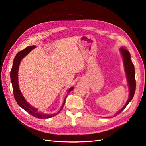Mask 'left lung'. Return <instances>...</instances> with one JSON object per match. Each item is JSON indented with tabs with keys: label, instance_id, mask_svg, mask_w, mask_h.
Instances as JSON below:
<instances>
[{
	"label": "left lung",
	"instance_id": "left-lung-1",
	"mask_svg": "<svg viewBox=\"0 0 146 146\" xmlns=\"http://www.w3.org/2000/svg\"><path fill=\"white\" fill-rule=\"evenodd\" d=\"M120 51L121 52V54L123 58L124 68H125L127 79V81H128V84L129 87V98L128 100H127L126 104L124 106V107L118 112V113H117L118 115H119V113L126 108V106L127 105V104H128L130 102V101L133 99L135 93V91H136V79H135L134 66L133 65L132 61H131L130 53L124 48H121Z\"/></svg>",
	"mask_w": 146,
	"mask_h": 146
}]
</instances>
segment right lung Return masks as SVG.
<instances>
[{
	"label": "right lung",
	"instance_id": "obj_1",
	"mask_svg": "<svg viewBox=\"0 0 146 146\" xmlns=\"http://www.w3.org/2000/svg\"><path fill=\"white\" fill-rule=\"evenodd\" d=\"M35 48V46H28V47H27L25 49H24L23 50L18 52L17 54L15 57V58H14L12 68L11 71H10V79H11V82L12 84L13 92L14 97H15V99L18 105H19L20 107H22L23 110H25V111L29 113V114L35 117V118H40V119L50 118L53 116H54L56 114L44 115L42 113L38 112L37 109L32 107V106L30 104H28L27 102V101L25 100L24 97H23V95L19 89V84H18V70H19V67L21 60H22V59H23L25 56H27L28 53H29L32 49H34ZM72 89H73V87L70 88L68 92H70ZM66 97L65 98L64 102L63 103L61 110H59V111L57 113V114H58V113L61 111V110L62 109L64 105L65 104Z\"/></svg>",
	"mask_w": 146,
	"mask_h": 146
}]
</instances>
